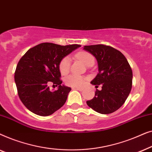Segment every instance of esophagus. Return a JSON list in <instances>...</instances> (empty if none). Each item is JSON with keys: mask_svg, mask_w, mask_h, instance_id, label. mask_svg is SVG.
I'll return each instance as SVG.
<instances>
[{"mask_svg": "<svg viewBox=\"0 0 152 152\" xmlns=\"http://www.w3.org/2000/svg\"><path fill=\"white\" fill-rule=\"evenodd\" d=\"M72 90H77V91H83V88H72Z\"/></svg>", "mask_w": 152, "mask_h": 152, "instance_id": "34e87169", "label": "esophagus"}]
</instances>
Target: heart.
Masks as SVG:
<instances>
[{"label":"heart","instance_id":"heart-1","mask_svg":"<svg viewBox=\"0 0 152 152\" xmlns=\"http://www.w3.org/2000/svg\"><path fill=\"white\" fill-rule=\"evenodd\" d=\"M77 58L80 59L84 65L86 66L91 63H94V57L90 53L86 52H80L77 54ZM70 66V59L69 57H65L61 60L59 63V70L62 75H66L69 72ZM87 79L84 77L76 75H70L66 78L65 82L68 86L72 87H79L84 86L86 84Z\"/></svg>","mask_w":152,"mask_h":152}]
</instances>
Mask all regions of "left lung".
<instances>
[{"instance_id":"left-lung-1","label":"left lung","mask_w":152,"mask_h":152,"mask_svg":"<svg viewBox=\"0 0 152 152\" xmlns=\"http://www.w3.org/2000/svg\"><path fill=\"white\" fill-rule=\"evenodd\" d=\"M83 50L94 56L98 73L91 84L102 85L87 105L101 114L117 111L126 101L132 86V70L126 57L119 50L104 45H85Z\"/></svg>"}]
</instances>
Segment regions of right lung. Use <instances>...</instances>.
Masks as SVG:
<instances>
[{"instance_id": "add662e5", "label": "right lung", "mask_w": 152, "mask_h": 152, "mask_svg": "<svg viewBox=\"0 0 152 152\" xmlns=\"http://www.w3.org/2000/svg\"><path fill=\"white\" fill-rule=\"evenodd\" d=\"M81 46L43 43L29 49L16 66L14 80L23 104L38 115L48 116L63 106L71 90L59 80L61 60ZM50 83L58 86L50 91Z\"/></svg>"}]
</instances>
